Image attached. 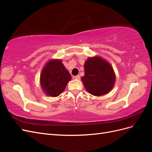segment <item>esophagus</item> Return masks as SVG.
I'll use <instances>...</instances> for the list:
<instances>
[{"label":"esophagus","instance_id":"obj_1","mask_svg":"<svg viewBox=\"0 0 152 152\" xmlns=\"http://www.w3.org/2000/svg\"><path fill=\"white\" fill-rule=\"evenodd\" d=\"M75 79H78V80H79V79H80V76L79 75H76V76H75Z\"/></svg>","mask_w":152,"mask_h":152}]
</instances>
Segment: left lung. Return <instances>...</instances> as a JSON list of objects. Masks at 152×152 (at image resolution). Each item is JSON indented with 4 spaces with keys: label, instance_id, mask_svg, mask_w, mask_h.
<instances>
[{
    "label": "left lung",
    "instance_id": "obj_1",
    "mask_svg": "<svg viewBox=\"0 0 152 152\" xmlns=\"http://www.w3.org/2000/svg\"><path fill=\"white\" fill-rule=\"evenodd\" d=\"M84 75L81 79L90 94L99 96L112 90L115 75L111 65L99 57L90 58L84 64Z\"/></svg>",
    "mask_w": 152,
    "mask_h": 152
}]
</instances>
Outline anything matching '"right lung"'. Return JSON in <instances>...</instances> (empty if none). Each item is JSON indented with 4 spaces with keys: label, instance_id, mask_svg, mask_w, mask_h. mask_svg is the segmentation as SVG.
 I'll return each instance as SVG.
<instances>
[{
    "label": "right lung",
    "instance_id": "1",
    "mask_svg": "<svg viewBox=\"0 0 152 152\" xmlns=\"http://www.w3.org/2000/svg\"><path fill=\"white\" fill-rule=\"evenodd\" d=\"M71 75L61 60L49 61L42 71L40 84L48 96L56 97L65 90Z\"/></svg>",
    "mask_w": 152,
    "mask_h": 152
}]
</instances>
